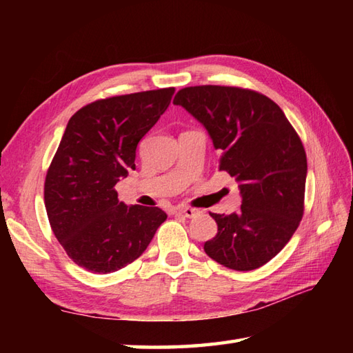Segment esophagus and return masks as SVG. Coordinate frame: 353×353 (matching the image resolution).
I'll return each instance as SVG.
<instances>
[{
  "mask_svg": "<svg viewBox=\"0 0 353 353\" xmlns=\"http://www.w3.org/2000/svg\"><path fill=\"white\" fill-rule=\"evenodd\" d=\"M176 212H179V214H182L183 216H186V219H194V216H197L200 212L197 211V209H192V208H179Z\"/></svg>",
  "mask_w": 353,
  "mask_h": 353,
  "instance_id": "1",
  "label": "esophagus"
}]
</instances>
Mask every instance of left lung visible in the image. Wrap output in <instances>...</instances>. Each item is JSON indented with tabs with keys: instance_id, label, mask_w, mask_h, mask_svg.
Wrapping results in <instances>:
<instances>
[{
	"instance_id": "1",
	"label": "left lung",
	"mask_w": 353,
	"mask_h": 353,
	"mask_svg": "<svg viewBox=\"0 0 353 353\" xmlns=\"http://www.w3.org/2000/svg\"><path fill=\"white\" fill-rule=\"evenodd\" d=\"M203 124L220 150V171L239 183L238 214H211L219 232L205 252L219 264L249 272L273 259L303 216L306 153L282 109L250 89L190 86L172 100Z\"/></svg>"
}]
</instances>
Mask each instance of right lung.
<instances>
[{
    "label": "right lung",
    "instance_id": "right-lung-1",
    "mask_svg": "<svg viewBox=\"0 0 353 353\" xmlns=\"http://www.w3.org/2000/svg\"><path fill=\"white\" fill-rule=\"evenodd\" d=\"M174 88L97 100L74 114L47 171L45 209L66 254L91 273L138 259L167 220L159 208L127 206L115 185L134 170L137 147L170 106Z\"/></svg>",
    "mask_w": 353,
    "mask_h": 353
}]
</instances>
